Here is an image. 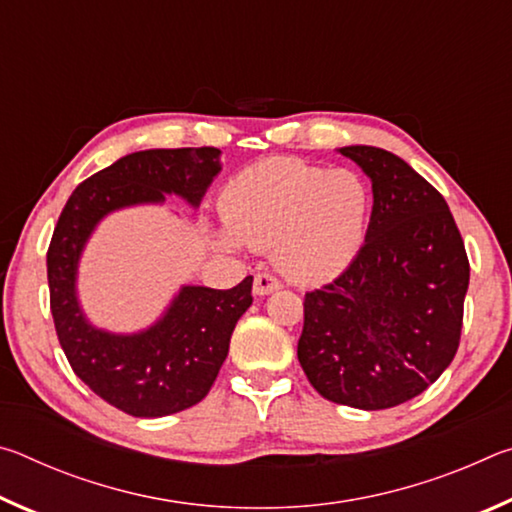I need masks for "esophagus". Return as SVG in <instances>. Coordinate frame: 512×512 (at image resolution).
Masks as SVG:
<instances>
[{
	"label": "esophagus",
	"instance_id": "1",
	"mask_svg": "<svg viewBox=\"0 0 512 512\" xmlns=\"http://www.w3.org/2000/svg\"><path fill=\"white\" fill-rule=\"evenodd\" d=\"M280 287H282L280 280H277V277L271 275V273H257L255 275V282H253L255 296H268V293H273Z\"/></svg>",
	"mask_w": 512,
	"mask_h": 512
}]
</instances>
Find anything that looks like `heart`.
Listing matches in <instances>:
<instances>
[{"label": "heart", "mask_w": 512, "mask_h": 512, "mask_svg": "<svg viewBox=\"0 0 512 512\" xmlns=\"http://www.w3.org/2000/svg\"><path fill=\"white\" fill-rule=\"evenodd\" d=\"M372 196L357 171L268 158L239 171L221 194L228 230L219 244L273 248L275 262L300 282L339 275L366 239Z\"/></svg>", "instance_id": "1"}]
</instances>
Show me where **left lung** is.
<instances>
[{
  "instance_id": "left-lung-1",
  "label": "left lung",
  "mask_w": 512,
  "mask_h": 512,
  "mask_svg": "<svg viewBox=\"0 0 512 512\" xmlns=\"http://www.w3.org/2000/svg\"><path fill=\"white\" fill-rule=\"evenodd\" d=\"M339 151L372 180L370 225L352 264L305 293L298 361L325 400L391 409L452 363L470 262L445 198L418 171L377 146Z\"/></svg>"
}]
</instances>
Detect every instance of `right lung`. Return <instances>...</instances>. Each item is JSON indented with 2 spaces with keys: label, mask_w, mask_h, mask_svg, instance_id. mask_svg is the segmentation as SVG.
Masks as SVG:
<instances>
[{
  "label": "right lung",
  "mask_w": 512,
  "mask_h": 512,
  "mask_svg": "<svg viewBox=\"0 0 512 512\" xmlns=\"http://www.w3.org/2000/svg\"><path fill=\"white\" fill-rule=\"evenodd\" d=\"M221 151L151 149L124 155L74 189L47 250L49 305L69 366L101 400L135 418H162L210 393L228 357L237 320L253 305V275L228 291L183 287L158 323L110 334L85 318L76 271L92 230L121 207L162 203L176 194L198 207L221 171Z\"/></svg>",
  "instance_id": "obj_1"
}]
</instances>
